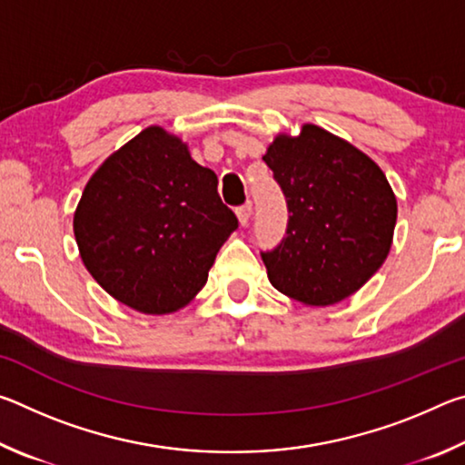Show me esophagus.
Listing matches in <instances>:
<instances>
[{"mask_svg":"<svg viewBox=\"0 0 465 465\" xmlns=\"http://www.w3.org/2000/svg\"><path fill=\"white\" fill-rule=\"evenodd\" d=\"M235 215H238V222L242 227H246L250 222V215H252V203L242 204V207L235 209Z\"/></svg>","mask_w":465,"mask_h":465,"instance_id":"34e87169","label":"esophagus"}]
</instances>
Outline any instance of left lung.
I'll return each mask as SVG.
<instances>
[{
  "mask_svg": "<svg viewBox=\"0 0 465 465\" xmlns=\"http://www.w3.org/2000/svg\"><path fill=\"white\" fill-rule=\"evenodd\" d=\"M287 199V235L262 252L271 285L310 308L351 297L390 254L398 203L381 168L349 141L305 123L262 155Z\"/></svg>",
  "mask_w": 465,
  "mask_h": 465,
  "instance_id": "left-lung-1",
  "label": "left lung"
}]
</instances>
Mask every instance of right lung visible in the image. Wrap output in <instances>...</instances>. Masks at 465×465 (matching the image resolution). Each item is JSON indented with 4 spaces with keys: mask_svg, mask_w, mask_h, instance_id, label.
<instances>
[{
    "mask_svg": "<svg viewBox=\"0 0 465 465\" xmlns=\"http://www.w3.org/2000/svg\"><path fill=\"white\" fill-rule=\"evenodd\" d=\"M235 230L215 172L155 124L106 157L74 215L85 269L116 302L149 316L191 303Z\"/></svg>",
    "mask_w": 465,
    "mask_h": 465,
    "instance_id": "right-lung-1",
    "label": "right lung"
}]
</instances>
